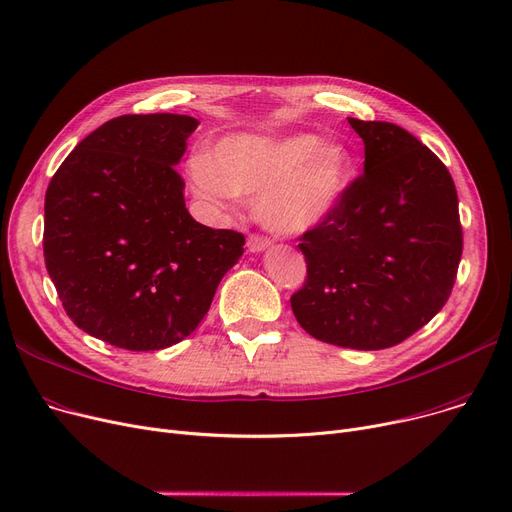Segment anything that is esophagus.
Here are the masks:
<instances>
[{
  "label": "esophagus",
  "instance_id": "34e87169",
  "mask_svg": "<svg viewBox=\"0 0 512 512\" xmlns=\"http://www.w3.org/2000/svg\"><path fill=\"white\" fill-rule=\"evenodd\" d=\"M247 247H249L251 253H261V251L270 247V238L261 236V234H251L249 240H247Z\"/></svg>",
  "mask_w": 512,
  "mask_h": 512
}]
</instances>
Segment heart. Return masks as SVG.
<instances>
[{
  "label": "heart",
  "instance_id": "b5f03b06",
  "mask_svg": "<svg viewBox=\"0 0 512 512\" xmlns=\"http://www.w3.org/2000/svg\"><path fill=\"white\" fill-rule=\"evenodd\" d=\"M351 170L348 149L315 134H232L191 164L201 199L222 205L234 195L255 197L257 218L282 234L324 222L344 197Z\"/></svg>",
  "mask_w": 512,
  "mask_h": 512
}]
</instances>
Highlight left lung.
Instances as JSON below:
<instances>
[{"label": "left lung", "mask_w": 512, "mask_h": 512, "mask_svg": "<svg viewBox=\"0 0 512 512\" xmlns=\"http://www.w3.org/2000/svg\"><path fill=\"white\" fill-rule=\"evenodd\" d=\"M365 168L324 222L299 236L305 284L290 305L313 338L380 351L413 336L448 301L463 255L448 168L392 122L348 118Z\"/></svg>", "instance_id": "1"}]
</instances>
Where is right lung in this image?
Here are the masks:
<instances>
[{"mask_svg":"<svg viewBox=\"0 0 512 512\" xmlns=\"http://www.w3.org/2000/svg\"><path fill=\"white\" fill-rule=\"evenodd\" d=\"M199 120L126 114L64 159L45 193L43 255L64 311L126 351L193 334L245 236L193 220L176 164Z\"/></svg>","mask_w":512,"mask_h":512,"instance_id":"1","label":"right lung"}]
</instances>
